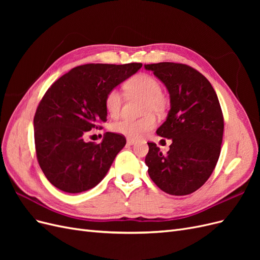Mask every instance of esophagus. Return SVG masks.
<instances>
[{"label": "esophagus", "instance_id": "34e87169", "mask_svg": "<svg viewBox=\"0 0 260 260\" xmlns=\"http://www.w3.org/2000/svg\"><path fill=\"white\" fill-rule=\"evenodd\" d=\"M136 142H137L136 139H133V138H127V143H128L129 145H133Z\"/></svg>", "mask_w": 260, "mask_h": 260}]
</instances>
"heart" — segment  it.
<instances>
[{"label": "heart", "mask_w": 260, "mask_h": 260, "mask_svg": "<svg viewBox=\"0 0 260 260\" xmlns=\"http://www.w3.org/2000/svg\"><path fill=\"white\" fill-rule=\"evenodd\" d=\"M124 90L131 96L143 99L141 103V112L146 114L139 119L121 118L111 124L114 132L131 138H139L144 133L151 131L156 125V118L152 114L160 115L166 109V99L161 93V84L155 77L140 73L131 77L124 83ZM121 94L116 89H111L105 95L104 105L107 113L116 117L121 108Z\"/></svg>", "instance_id": "1"}]
</instances>
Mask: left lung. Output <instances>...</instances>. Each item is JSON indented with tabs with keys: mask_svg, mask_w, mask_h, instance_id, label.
<instances>
[{
	"mask_svg": "<svg viewBox=\"0 0 260 260\" xmlns=\"http://www.w3.org/2000/svg\"><path fill=\"white\" fill-rule=\"evenodd\" d=\"M144 67L170 94L168 117L156 133L172 140L166 154L147 143L148 175L170 195L191 194L206 182L219 159L224 122L218 96L206 77L191 66L164 61Z\"/></svg>",
	"mask_w": 260,
	"mask_h": 260,
	"instance_id": "left-lung-1",
	"label": "left lung"
}]
</instances>
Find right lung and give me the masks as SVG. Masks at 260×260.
I'll use <instances>...</instances> for the list:
<instances>
[{"label": "right lung", "mask_w": 260, "mask_h": 260, "mask_svg": "<svg viewBox=\"0 0 260 260\" xmlns=\"http://www.w3.org/2000/svg\"><path fill=\"white\" fill-rule=\"evenodd\" d=\"M141 67V62L81 65L62 75L45 92L34 118L35 144L38 162L55 187L80 193L106 176L125 138L106 132L98 144L85 142L84 136L107 120L106 93Z\"/></svg>", "instance_id": "1"}]
</instances>
